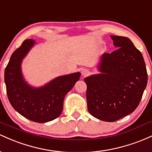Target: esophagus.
<instances>
[{"instance_id":"esophagus-1","label":"esophagus","mask_w":152,"mask_h":152,"mask_svg":"<svg viewBox=\"0 0 152 152\" xmlns=\"http://www.w3.org/2000/svg\"><path fill=\"white\" fill-rule=\"evenodd\" d=\"M88 74H89V71L88 70V69H83L81 70V74L83 75V76H87V75H88Z\"/></svg>"}]
</instances>
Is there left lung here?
I'll use <instances>...</instances> for the list:
<instances>
[{
    "mask_svg": "<svg viewBox=\"0 0 152 152\" xmlns=\"http://www.w3.org/2000/svg\"><path fill=\"white\" fill-rule=\"evenodd\" d=\"M117 49L100 57V74L84 78L91 115L108 122L117 121L137 109L147 84L142 53L129 38L111 36Z\"/></svg>",
    "mask_w": 152,
    "mask_h": 152,
    "instance_id": "1",
    "label": "left lung"
}]
</instances>
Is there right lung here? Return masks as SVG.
<instances>
[{"label":"right lung","instance_id":"add662e5","mask_svg":"<svg viewBox=\"0 0 152 152\" xmlns=\"http://www.w3.org/2000/svg\"><path fill=\"white\" fill-rule=\"evenodd\" d=\"M35 43L33 39L26 40L13 52L5 70L4 79L8 100L13 109L28 119L46 123L61 114L64 97L79 80L81 74L58 76L38 88L30 86L23 76L21 64Z\"/></svg>","mask_w":152,"mask_h":152}]
</instances>
